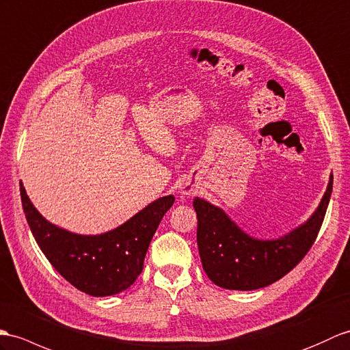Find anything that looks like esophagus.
<instances>
[{"instance_id": "obj_1", "label": "esophagus", "mask_w": 350, "mask_h": 350, "mask_svg": "<svg viewBox=\"0 0 350 350\" xmlns=\"http://www.w3.org/2000/svg\"><path fill=\"white\" fill-rule=\"evenodd\" d=\"M192 191H193V185H192V183H189V182L183 183V186H182V192H183V193L189 195V193H192Z\"/></svg>"}]
</instances>
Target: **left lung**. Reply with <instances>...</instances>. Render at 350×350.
Listing matches in <instances>:
<instances>
[{
	"mask_svg": "<svg viewBox=\"0 0 350 350\" xmlns=\"http://www.w3.org/2000/svg\"><path fill=\"white\" fill-rule=\"evenodd\" d=\"M332 192V174L318 210L297 230L278 240H256L243 232L221 208L195 198L201 264L215 285L252 291L271 285L297 267L318 237Z\"/></svg>",
	"mask_w": 350,
	"mask_h": 350,
	"instance_id": "8db88e82",
	"label": "left lung"
}]
</instances>
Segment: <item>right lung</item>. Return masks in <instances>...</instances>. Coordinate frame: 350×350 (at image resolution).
I'll use <instances>...</instances> for the list:
<instances>
[{"instance_id": "1", "label": "right lung", "mask_w": 350, "mask_h": 350, "mask_svg": "<svg viewBox=\"0 0 350 350\" xmlns=\"http://www.w3.org/2000/svg\"><path fill=\"white\" fill-rule=\"evenodd\" d=\"M21 200L31 232L49 262L72 286L92 297L115 295L133 285L161 219L174 202L173 195H167L116 230L79 235L47 222L32 206L22 182Z\"/></svg>"}]
</instances>
